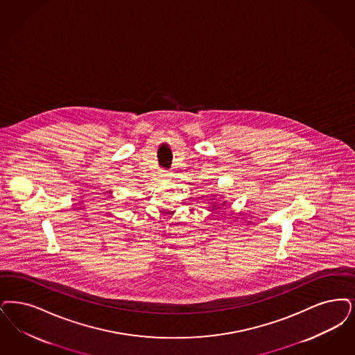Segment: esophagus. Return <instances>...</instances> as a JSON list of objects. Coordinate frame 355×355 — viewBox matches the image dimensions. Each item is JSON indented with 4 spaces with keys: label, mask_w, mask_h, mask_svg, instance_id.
<instances>
[{
    "label": "esophagus",
    "mask_w": 355,
    "mask_h": 355,
    "mask_svg": "<svg viewBox=\"0 0 355 355\" xmlns=\"http://www.w3.org/2000/svg\"><path fill=\"white\" fill-rule=\"evenodd\" d=\"M159 177H161L162 180H169L171 177V174L169 171H159Z\"/></svg>",
    "instance_id": "obj_1"
}]
</instances>
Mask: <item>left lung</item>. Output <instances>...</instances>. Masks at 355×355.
<instances>
[{
  "mask_svg": "<svg viewBox=\"0 0 355 355\" xmlns=\"http://www.w3.org/2000/svg\"><path fill=\"white\" fill-rule=\"evenodd\" d=\"M225 203H226V202H223V203H220V205H225ZM211 207H213V210H216V209H219V207L216 206V203H213V206H211Z\"/></svg>",
  "mask_w": 355,
  "mask_h": 355,
  "instance_id": "8db88e82",
  "label": "left lung"
}]
</instances>
